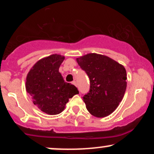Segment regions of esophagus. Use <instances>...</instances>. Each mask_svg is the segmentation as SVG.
Segmentation results:
<instances>
[{
    "mask_svg": "<svg viewBox=\"0 0 154 154\" xmlns=\"http://www.w3.org/2000/svg\"><path fill=\"white\" fill-rule=\"evenodd\" d=\"M72 84H73V85H74V86H77V82H76L75 80H74V81H73V82H72Z\"/></svg>",
    "mask_w": 154,
    "mask_h": 154,
    "instance_id": "1",
    "label": "esophagus"
}]
</instances>
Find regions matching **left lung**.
I'll return each mask as SVG.
<instances>
[{
  "label": "left lung",
  "instance_id": "left-lung-1",
  "mask_svg": "<svg viewBox=\"0 0 154 154\" xmlns=\"http://www.w3.org/2000/svg\"><path fill=\"white\" fill-rule=\"evenodd\" d=\"M90 80V90L83 97L89 113L109 116L119 106L127 88V72L122 64L105 55L92 53L76 59Z\"/></svg>",
  "mask_w": 154,
  "mask_h": 154
}]
</instances>
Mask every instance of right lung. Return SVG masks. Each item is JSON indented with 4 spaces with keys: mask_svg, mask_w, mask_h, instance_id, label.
Wrapping results in <instances>:
<instances>
[{
    "mask_svg": "<svg viewBox=\"0 0 154 154\" xmlns=\"http://www.w3.org/2000/svg\"><path fill=\"white\" fill-rule=\"evenodd\" d=\"M64 56L52 54L44 57L30 68L26 79V91L32 102L48 115H57L63 111L69 98L79 94L74 85L65 82L59 71Z\"/></svg>",
    "mask_w": 154,
    "mask_h": 154,
    "instance_id": "obj_1",
    "label": "right lung"
}]
</instances>
